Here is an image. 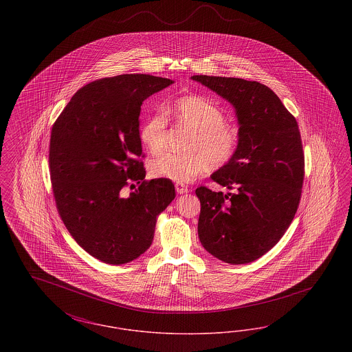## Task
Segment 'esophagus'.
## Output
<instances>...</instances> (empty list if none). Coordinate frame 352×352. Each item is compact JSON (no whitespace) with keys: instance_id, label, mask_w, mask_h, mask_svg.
<instances>
[{"instance_id":"34e87169","label":"esophagus","mask_w":352,"mask_h":352,"mask_svg":"<svg viewBox=\"0 0 352 352\" xmlns=\"http://www.w3.org/2000/svg\"><path fill=\"white\" fill-rule=\"evenodd\" d=\"M175 190H177V192L178 194H184V192H187L188 191V187L184 184H175Z\"/></svg>"}]
</instances>
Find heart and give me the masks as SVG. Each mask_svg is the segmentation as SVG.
<instances>
[{"mask_svg":"<svg viewBox=\"0 0 352 352\" xmlns=\"http://www.w3.org/2000/svg\"><path fill=\"white\" fill-rule=\"evenodd\" d=\"M173 115L184 126L192 129L187 153H162L149 162L155 178L174 182H191L210 168H220L234 160L239 148V129L226 122L224 111L203 96H184L174 102ZM168 116L157 111L140 128V140L151 153L164 151L166 145Z\"/></svg>","mask_w":352,"mask_h":352,"instance_id":"1","label":"heart"}]
</instances>
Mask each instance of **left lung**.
I'll return each instance as SVG.
<instances>
[{"label":"left lung","instance_id":"left-lung-1","mask_svg":"<svg viewBox=\"0 0 352 352\" xmlns=\"http://www.w3.org/2000/svg\"><path fill=\"white\" fill-rule=\"evenodd\" d=\"M236 109L240 142L234 160L211 178L232 192L195 190L201 245L228 264H247L284 236L300 206L305 155L296 118L264 84L194 75Z\"/></svg>","mask_w":352,"mask_h":352}]
</instances>
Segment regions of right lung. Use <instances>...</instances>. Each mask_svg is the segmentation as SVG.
Segmentation results:
<instances>
[{"label":"right lung","instance_id":"obj_1","mask_svg":"<svg viewBox=\"0 0 352 352\" xmlns=\"http://www.w3.org/2000/svg\"><path fill=\"white\" fill-rule=\"evenodd\" d=\"M173 83L145 74L98 79L52 125L49 165L59 217L84 251L105 264L146 251L158 215L175 198L170 179H145L138 132L142 101ZM134 182L139 187L122 197Z\"/></svg>","mask_w":352,"mask_h":352}]
</instances>
